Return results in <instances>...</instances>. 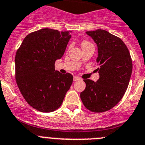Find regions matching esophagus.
Segmentation results:
<instances>
[{
    "mask_svg": "<svg viewBox=\"0 0 145 145\" xmlns=\"http://www.w3.org/2000/svg\"><path fill=\"white\" fill-rule=\"evenodd\" d=\"M80 80V77H78V76H74V81H78V80Z\"/></svg>",
    "mask_w": 145,
    "mask_h": 145,
    "instance_id": "esophagus-1",
    "label": "esophagus"
}]
</instances>
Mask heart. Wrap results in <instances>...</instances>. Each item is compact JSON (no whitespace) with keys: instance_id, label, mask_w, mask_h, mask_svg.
Here are the masks:
<instances>
[{"instance_id":"obj_1","label":"heart","mask_w":145,"mask_h":145,"mask_svg":"<svg viewBox=\"0 0 145 145\" xmlns=\"http://www.w3.org/2000/svg\"><path fill=\"white\" fill-rule=\"evenodd\" d=\"M88 45H92V44L88 41H83L82 42V47L85 46H88Z\"/></svg>"}]
</instances>
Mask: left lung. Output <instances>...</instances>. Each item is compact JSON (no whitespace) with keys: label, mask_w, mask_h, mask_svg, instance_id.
Here are the masks:
<instances>
[{"label":"left lung","mask_w":145,"mask_h":145,"mask_svg":"<svg viewBox=\"0 0 145 145\" xmlns=\"http://www.w3.org/2000/svg\"><path fill=\"white\" fill-rule=\"evenodd\" d=\"M98 46L96 62L99 79L96 82L84 80L85 90L80 93L83 104L93 112L111 109L121 100L128 88L132 73L130 52L119 37L98 29L87 31Z\"/></svg>","instance_id":"obj_1"}]
</instances>
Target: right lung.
Instances as JSON below:
<instances>
[{
	"mask_svg": "<svg viewBox=\"0 0 145 145\" xmlns=\"http://www.w3.org/2000/svg\"><path fill=\"white\" fill-rule=\"evenodd\" d=\"M71 37V31L43 28L29 33L17 51V86L27 104L41 112L58 109L72 84L71 74L55 70Z\"/></svg>",
	"mask_w": 145,
	"mask_h": 145,
	"instance_id": "add662e5",
	"label": "right lung"
}]
</instances>
